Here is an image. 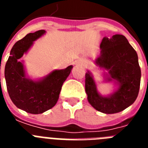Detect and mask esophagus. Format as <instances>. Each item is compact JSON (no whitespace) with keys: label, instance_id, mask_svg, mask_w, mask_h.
Wrapping results in <instances>:
<instances>
[{"label":"esophagus","instance_id":"34e87169","mask_svg":"<svg viewBox=\"0 0 148 148\" xmlns=\"http://www.w3.org/2000/svg\"><path fill=\"white\" fill-rule=\"evenodd\" d=\"M81 64H83V63H81Z\"/></svg>","mask_w":148,"mask_h":148}]
</instances>
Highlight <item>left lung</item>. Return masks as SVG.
Wrapping results in <instances>:
<instances>
[{
  "label": "left lung",
  "instance_id": "8db88e82",
  "mask_svg": "<svg viewBox=\"0 0 148 148\" xmlns=\"http://www.w3.org/2000/svg\"><path fill=\"white\" fill-rule=\"evenodd\" d=\"M101 55L96 59L99 66L108 70V80L119 84L117 91L108 97L99 94L92 75H85V91L90 104L101 113H116L131 105L138 96L141 69L136 50L122 35L104 38L101 43Z\"/></svg>",
  "mask_w": 148,
  "mask_h": 148
}]
</instances>
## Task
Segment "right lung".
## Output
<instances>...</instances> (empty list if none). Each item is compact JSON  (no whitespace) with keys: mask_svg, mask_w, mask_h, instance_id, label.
<instances>
[{"mask_svg":"<svg viewBox=\"0 0 148 148\" xmlns=\"http://www.w3.org/2000/svg\"><path fill=\"white\" fill-rule=\"evenodd\" d=\"M44 32L45 30H38L18 40L12 48L5 66V78L10 99L17 108L32 114L42 113L56 105L63 83L73 68L69 66L64 70H54L39 82L26 78L23 64L18 59Z\"/></svg>","mask_w":148,"mask_h":148,"instance_id":"obj_1","label":"right lung"}]
</instances>
